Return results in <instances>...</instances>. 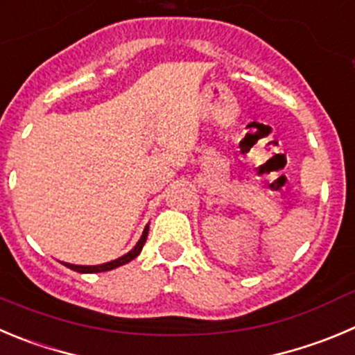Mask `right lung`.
Instances as JSON below:
<instances>
[{
  "label": "right lung",
  "instance_id": "obj_1",
  "mask_svg": "<svg viewBox=\"0 0 355 355\" xmlns=\"http://www.w3.org/2000/svg\"><path fill=\"white\" fill-rule=\"evenodd\" d=\"M147 234H148V226L144 230V234H141V238L138 240V243L135 245V247H132L128 254H124V256L117 257V259H114V261H108V263L96 264V266H82V264H69V263H62V264H64L66 268H69V270L78 271V273H101V271L114 270V268H119V266H122V264L132 261L135 257L138 256V254L141 252V248H144V245H145V240H147Z\"/></svg>",
  "mask_w": 355,
  "mask_h": 355
}]
</instances>
